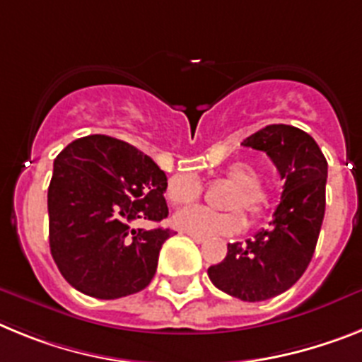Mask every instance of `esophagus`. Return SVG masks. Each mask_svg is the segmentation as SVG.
Here are the masks:
<instances>
[{"instance_id": "obj_1", "label": "esophagus", "mask_w": 362, "mask_h": 362, "mask_svg": "<svg viewBox=\"0 0 362 362\" xmlns=\"http://www.w3.org/2000/svg\"><path fill=\"white\" fill-rule=\"evenodd\" d=\"M191 238H193L197 244H204V242H206V238H204V237H194V235H191Z\"/></svg>"}]
</instances>
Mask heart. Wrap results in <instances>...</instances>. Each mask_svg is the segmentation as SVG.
<instances>
[{
    "instance_id": "heart-1",
    "label": "heart",
    "mask_w": 362,
    "mask_h": 362,
    "mask_svg": "<svg viewBox=\"0 0 362 362\" xmlns=\"http://www.w3.org/2000/svg\"><path fill=\"white\" fill-rule=\"evenodd\" d=\"M224 177L233 189L226 200L229 211H213L202 206L185 207L175 215V228L194 237H216V235H233L244 228V209L247 216L259 218L272 207V193L260 184L259 169L251 163L235 162L224 169ZM202 194V184L193 173H178L171 177L165 185V199L171 206H185Z\"/></svg>"
}]
</instances>
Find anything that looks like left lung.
<instances>
[{
    "label": "left lung",
    "instance_id": "8db88e82",
    "mask_svg": "<svg viewBox=\"0 0 362 362\" xmlns=\"http://www.w3.org/2000/svg\"><path fill=\"white\" fill-rule=\"evenodd\" d=\"M244 147L264 151L284 180L269 229L244 244H228V255L207 269L213 284L247 303L290 290L312 260L325 218L328 162L312 136L293 125H266Z\"/></svg>",
    "mask_w": 362,
    "mask_h": 362
}]
</instances>
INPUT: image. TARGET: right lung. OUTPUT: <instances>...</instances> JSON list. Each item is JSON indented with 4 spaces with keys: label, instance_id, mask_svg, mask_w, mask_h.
<instances>
[{
    "label": "right lung",
    "instance_id": "right-lung-1",
    "mask_svg": "<svg viewBox=\"0 0 362 362\" xmlns=\"http://www.w3.org/2000/svg\"><path fill=\"white\" fill-rule=\"evenodd\" d=\"M165 173L142 151L105 134L69 144L54 160L50 253L65 281L94 298L142 291L156 273L168 228H134L169 215Z\"/></svg>",
    "mask_w": 362,
    "mask_h": 362
}]
</instances>
